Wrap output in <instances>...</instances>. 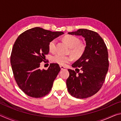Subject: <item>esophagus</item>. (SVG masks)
<instances>
[{
  "instance_id": "obj_1",
  "label": "esophagus",
  "mask_w": 121,
  "mask_h": 121,
  "mask_svg": "<svg viewBox=\"0 0 121 121\" xmlns=\"http://www.w3.org/2000/svg\"><path fill=\"white\" fill-rule=\"evenodd\" d=\"M60 68H61V70H65V69H67V68H65V67L62 66V65H60Z\"/></svg>"
}]
</instances>
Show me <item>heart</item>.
Masks as SVG:
<instances>
[{
	"label": "heart",
	"mask_w": 121,
	"mask_h": 121,
	"mask_svg": "<svg viewBox=\"0 0 121 121\" xmlns=\"http://www.w3.org/2000/svg\"><path fill=\"white\" fill-rule=\"evenodd\" d=\"M65 43L70 48L69 53L72 55L75 59H78L82 56L85 53L86 46L80 42V39L77 37L73 35H66L63 37ZM56 40L53 39L49 43L48 49L51 53L56 52ZM73 60V58L70 56H63L61 54H56L52 58L53 62L62 65L70 63Z\"/></svg>",
	"instance_id": "heart-1"
}]
</instances>
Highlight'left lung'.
<instances>
[{"label": "left lung", "mask_w": 121, "mask_h": 121, "mask_svg": "<svg viewBox=\"0 0 121 121\" xmlns=\"http://www.w3.org/2000/svg\"><path fill=\"white\" fill-rule=\"evenodd\" d=\"M68 34L83 36L86 49L84 54L71 65L76 68L75 71L68 69L67 89L73 97L89 98L99 91L105 81L109 67L107 46L99 35L92 30L79 29Z\"/></svg>", "instance_id": "1"}]
</instances>
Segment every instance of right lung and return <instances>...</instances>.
<instances>
[{"instance_id": "add662e5", "label": "right lung", "mask_w": 121, "mask_h": 121, "mask_svg": "<svg viewBox=\"0 0 121 121\" xmlns=\"http://www.w3.org/2000/svg\"><path fill=\"white\" fill-rule=\"evenodd\" d=\"M62 34L35 27L20 35L14 43L11 56L14 77L20 89L29 97H44L51 90L60 67L51 63L47 70H40V63L48 54L49 43Z\"/></svg>"}]
</instances>
